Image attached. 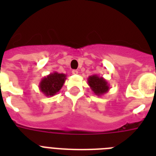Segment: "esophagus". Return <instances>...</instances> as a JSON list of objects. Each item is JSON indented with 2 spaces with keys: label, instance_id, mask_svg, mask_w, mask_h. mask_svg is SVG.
<instances>
[{
  "label": "esophagus",
  "instance_id": "obj_1",
  "mask_svg": "<svg viewBox=\"0 0 156 156\" xmlns=\"http://www.w3.org/2000/svg\"><path fill=\"white\" fill-rule=\"evenodd\" d=\"M78 71L76 70V69H73V70H72V73H73V74H78Z\"/></svg>",
  "mask_w": 156,
  "mask_h": 156
}]
</instances>
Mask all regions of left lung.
I'll list each match as a JSON object with an SVG mask.
<instances>
[{"label":"left lung","mask_w":156,"mask_h":156,"mask_svg":"<svg viewBox=\"0 0 156 156\" xmlns=\"http://www.w3.org/2000/svg\"><path fill=\"white\" fill-rule=\"evenodd\" d=\"M87 82L91 90L97 96H101L108 91L109 84L108 81L103 77L94 74L87 78Z\"/></svg>","instance_id":"obj_1"}]
</instances>
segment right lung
Returning <instances> with one entry per match:
<instances>
[{
  "label": "right lung",
  "mask_w": 156,
  "mask_h": 156,
  "mask_svg": "<svg viewBox=\"0 0 156 156\" xmlns=\"http://www.w3.org/2000/svg\"><path fill=\"white\" fill-rule=\"evenodd\" d=\"M66 74L65 73L53 72L41 79L39 88L45 96L51 97L61 90L66 82Z\"/></svg>",
  "instance_id": "1"
}]
</instances>
